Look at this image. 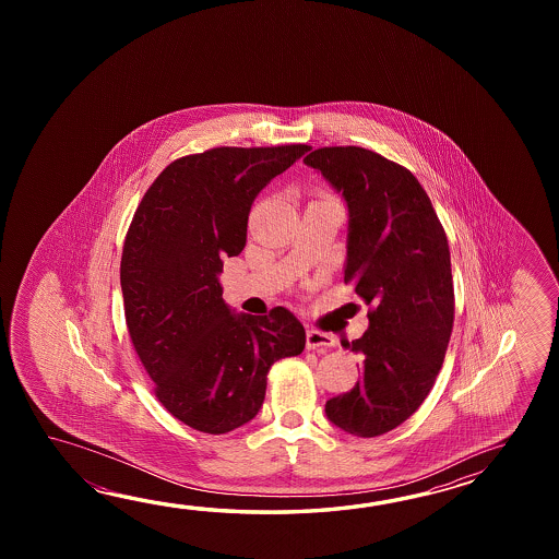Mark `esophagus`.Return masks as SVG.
Masks as SVG:
<instances>
[{
  "label": "esophagus",
  "mask_w": 559,
  "mask_h": 559,
  "mask_svg": "<svg viewBox=\"0 0 559 559\" xmlns=\"http://www.w3.org/2000/svg\"><path fill=\"white\" fill-rule=\"evenodd\" d=\"M306 345L308 349H316V347H333L335 345V337L332 333H323L320 330H308L306 333Z\"/></svg>",
  "instance_id": "esophagus-1"
}]
</instances>
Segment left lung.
<instances>
[{"label":"left lung","instance_id":"left-lung-1","mask_svg":"<svg viewBox=\"0 0 559 559\" xmlns=\"http://www.w3.org/2000/svg\"><path fill=\"white\" fill-rule=\"evenodd\" d=\"M347 205L345 284L371 311L347 347L364 357L352 392L332 397L325 416L357 438L404 424L428 397L453 328L448 238L416 176L364 147H321L304 159Z\"/></svg>","mask_w":559,"mask_h":559}]
</instances>
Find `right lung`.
Returning <instances> with one entry per match:
<instances>
[{
	"label": "right lung",
	"mask_w": 559,
	"mask_h": 559,
	"mask_svg": "<svg viewBox=\"0 0 559 559\" xmlns=\"http://www.w3.org/2000/svg\"><path fill=\"white\" fill-rule=\"evenodd\" d=\"M308 150L186 155L157 176L131 219L119 267L131 344L162 405L203 433H227L258 416L270 368L306 347L289 309L250 316L229 308L219 274L246 248L258 193Z\"/></svg>",
	"instance_id": "right-lung-1"
}]
</instances>
